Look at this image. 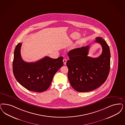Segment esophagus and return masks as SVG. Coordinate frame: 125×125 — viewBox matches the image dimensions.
Segmentation results:
<instances>
[{"label": "esophagus", "instance_id": "esophagus-1", "mask_svg": "<svg viewBox=\"0 0 125 125\" xmlns=\"http://www.w3.org/2000/svg\"><path fill=\"white\" fill-rule=\"evenodd\" d=\"M63 63H64V65H66V61H67V60L65 59V58H64V59H63Z\"/></svg>", "mask_w": 125, "mask_h": 125}]
</instances>
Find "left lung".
I'll return each instance as SVG.
<instances>
[{"instance_id": "8db88e82", "label": "left lung", "mask_w": 125, "mask_h": 125, "mask_svg": "<svg viewBox=\"0 0 125 125\" xmlns=\"http://www.w3.org/2000/svg\"><path fill=\"white\" fill-rule=\"evenodd\" d=\"M95 42L101 44L102 54L97 58L88 56L89 46L69 51L67 61L68 78L71 85L78 92L94 90L102 85L108 78L110 67V52L106 41L101 37Z\"/></svg>"}]
</instances>
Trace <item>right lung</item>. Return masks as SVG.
<instances>
[{
    "instance_id": "add662e5",
    "label": "right lung",
    "mask_w": 125,
    "mask_h": 125,
    "mask_svg": "<svg viewBox=\"0 0 125 125\" xmlns=\"http://www.w3.org/2000/svg\"><path fill=\"white\" fill-rule=\"evenodd\" d=\"M22 43L15 49L13 72L17 82L28 90L42 92L50 86L54 75L63 65L62 56L57 59L45 57L35 62H26L21 55Z\"/></svg>"
}]
</instances>
